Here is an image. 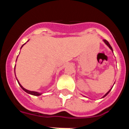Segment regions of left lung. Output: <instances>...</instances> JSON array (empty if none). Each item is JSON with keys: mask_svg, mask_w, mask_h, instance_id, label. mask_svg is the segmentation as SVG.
Instances as JSON below:
<instances>
[{"mask_svg": "<svg viewBox=\"0 0 129 129\" xmlns=\"http://www.w3.org/2000/svg\"><path fill=\"white\" fill-rule=\"evenodd\" d=\"M103 42H104V43H105L106 44H107V46H109V48H110V50H111L112 51V52H113V50H112V48L111 47V46H110V44H109V42L107 41V40H105V39H104V40H103ZM111 89H112V88H111ZM111 89H110V90H109V92H107V93H106V94H105V95H103V98H105V97L106 95H107V94H109V92H110V91L111 90Z\"/></svg>", "mask_w": 129, "mask_h": 129, "instance_id": "left-lung-1", "label": "left lung"}]
</instances>
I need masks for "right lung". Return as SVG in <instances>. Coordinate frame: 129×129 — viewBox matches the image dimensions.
Listing matches in <instances>:
<instances>
[{"label": "right lung", "instance_id": "right-lung-1", "mask_svg": "<svg viewBox=\"0 0 129 129\" xmlns=\"http://www.w3.org/2000/svg\"><path fill=\"white\" fill-rule=\"evenodd\" d=\"M25 44H26V43H25ZM25 44H24L23 45H22V46H21L20 49L22 48V47L24 46V45ZM14 69H15V68H14ZM17 81H18V83H19V85H20V87H21V88H22V89L24 91H25V92H27L28 94H31V95H35V96H39V95H41V94H42V93H39V92H35V91H30V90H28L25 89L24 88L23 86H22V85H20V83H19V81L17 80Z\"/></svg>", "mask_w": 129, "mask_h": 129}]
</instances>
